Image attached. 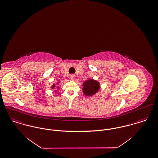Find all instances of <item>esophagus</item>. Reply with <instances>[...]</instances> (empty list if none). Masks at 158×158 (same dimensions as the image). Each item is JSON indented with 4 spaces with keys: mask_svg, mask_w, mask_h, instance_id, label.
Segmentation results:
<instances>
[{
    "mask_svg": "<svg viewBox=\"0 0 158 158\" xmlns=\"http://www.w3.org/2000/svg\"><path fill=\"white\" fill-rule=\"evenodd\" d=\"M70 78L71 80H73L75 79V75H73V74L70 75Z\"/></svg>",
    "mask_w": 158,
    "mask_h": 158,
    "instance_id": "esophagus-1",
    "label": "esophagus"
}]
</instances>
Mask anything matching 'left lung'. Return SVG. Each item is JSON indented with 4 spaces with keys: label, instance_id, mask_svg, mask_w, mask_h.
I'll return each mask as SVG.
<instances>
[{
    "label": "left lung",
    "instance_id": "obj_1",
    "mask_svg": "<svg viewBox=\"0 0 158 158\" xmlns=\"http://www.w3.org/2000/svg\"><path fill=\"white\" fill-rule=\"evenodd\" d=\"M100 89V83L92 78H88L83 83V92L87 97H92Z\"/></svg>",
    "mask_w": 158,
    "mask_h": 158
}]
</instances>
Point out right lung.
I'll return each mask as SVG.
<instances>
[{
  "label": "right lung",
  "mask_w": 158,
  "mask_h": 158,
  "mask_svg": "<svg viewBox=\"0 0 158 158\" xmlns=\"http://www.w3.org/2000/svg\"><path fill=\"white\" fill-rule=\"evenodd\" d=\"M60 82H57L56 84H53V85H52V86H51V88H52V89H56L55 90V92H56L57 89H58V90H59V89H60V87H59V86H56V85H59V84H60Z\"/></svg>",
  "instance_id": "1"
}]
</instances>
